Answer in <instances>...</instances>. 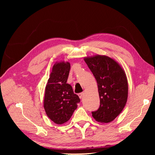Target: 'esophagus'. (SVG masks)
Instances as JSON below:
<instances>
[{
	"instance_id": "34e87169",
	"label": "esophagus",
	"mask_w": 155,
	"mask_h": 155,
	"mask_svg": "<svg viewBox=\"0 0 155 155\" xmlns=\"http://www.w3.org/2000/svg\"><path fill=\"white\" fill-rule=\"evenodd\" d=\"M83 95H84V93H83V92H81V93H79V94H78V96H79V98H82V97H83Z\"/></svg>"
}]
</instances>
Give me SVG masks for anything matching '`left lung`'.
<instances>
[{"instance_id":"obj_1","label":"left lung","mask_w":155,"mask_h":155,"mask_svg":"<svg viewBox=\"0 0 155 155\" xmlns=\"http://www.w3.org/2000/svg\"><path fill=\"white\" fill-rule=\"evenodd\" d=\"M97 83L100 105L92 112L98 122L113 121L125 107L128 97V82L119 63L106 55H96L84 58Z\"/></svg>"}]
</instances>
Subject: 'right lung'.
Wrapping results in <instances>:
<instances>
[{
    "mask_svg": "<svg viewBox=\"0 0 155 155\" xmlns=\"http://www.w3.org/2000/svg\"><path fill=\"white\" fill-rule=\"evenodd\" d=\"M70 69L68 62L55 63L45 88L44 109L48 118L56 124L68 121L80 102L72 86L67 83Z\"/></svg>",
    "mask_w": 155,
    "mask_h": 155,
    "instance_id": "1",
    "label": "right lung"
}]
</instances>
